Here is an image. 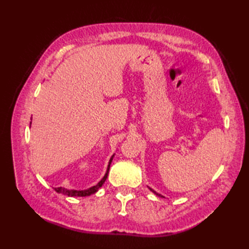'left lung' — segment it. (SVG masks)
<instances>
[{
  "label": "left lung",
  "mask_w": 249,
  "mask_h": 249,
  "mask_svg": "<svg viewBox=\"0 0 249 249\" xmlns=\"http://www.w3.org/2000/svg\"><path fill=\"white\" fill-rule=\"evenodd\" d=\"M149 188H150V187H149ZM150 190H151V192H153V193H154V194H155V195H156V196H158V197H161V198H165V197H163V196H161V195H160V194H158V193H156V192H155V190H153V189H152V188H150Z\"/></svg>",
  "instance_id": "obj_1"
}]
</instances>
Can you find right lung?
<instances>
[{
  "mask_svg": "<svg viewBox=\"0 0 249 249\" xmlns=\"http://www.w3.org/2000/svg\"><path fill=\"white\" fill-rule=\"evenodd\" d=\"M113 156L114 155H112V156H111V158H110L109 165H108V168H107V171H106V174L104 176V178L100 179V181L96 185H95V186H93L91 188H88V189H84V190H75V189H67V188H64V187H56L55 188V192L59 193V194L70 196V197H87V196H91V195L95 194L100 187L103 186V184L105 183L106 178H107V177H108L110 165H111V161H112V160H113Z\"/></svg>",
  "mask_w": 249,
  "mask_h": 249,
  "instance_id": "add662e5",
  "label": "right lung"
}]
</instances>
